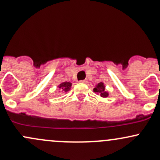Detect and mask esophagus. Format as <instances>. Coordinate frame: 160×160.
Wrapping results in <instances>:
<instances>
[{"mask_svg":"<svg viewBox=\"0 0 160 160\" xmlns=\"http://www.w3.org/2000/svg\"><path fill=\"white\" fill-rule=\"evenodd\" d=\"M79 82H80V83H84V84H86L87 82H88V81H87L86 79H85V80H81Z\"/></svg>","mask_w":160,"mask_h":160,"instance_id":"34e87169","label":"esophagus"}]
</instances>
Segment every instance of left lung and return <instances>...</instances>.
Wrapping results in <instances>:
<instances>
[{
    "instance_id": "8db88e82",
    "label": "left lung",
    "mask_w": 160,
    "mask_h": 160,
    "mask_svg": "<svg viewBox=\"0 0 160 160\" xmlns=\"http://www.w3.org/2000/svg\"><path fill=\"white\" fill-rule=\"evenodd\" d=\"M94 92L98 94H100V95L103 98H107L108 96V93L105 92V87H104V83L100 82L97 85V86L94 88Z\"/></svg>"
}]
</instances>
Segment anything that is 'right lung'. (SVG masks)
Returning <instances> with one entry per match:
<instances>
[{
    "label": "right lung",
    "mask_w": 160,
    "mask_h": 160,
    "mask_svg": "<svg viewBox=\"0 0 160 160\" xmlns=\"http://www.w3.org/2000/svg\"><path fill=\"white\" fill-rule=\"evenodd\" d=\"M71 86H72V83H70V82H62V84H60L59 85V88L60 89H61L62 92H68V91L70 90V88H71Z\"/></svg>",
    "instance_id": "1"
}]
</instances>
